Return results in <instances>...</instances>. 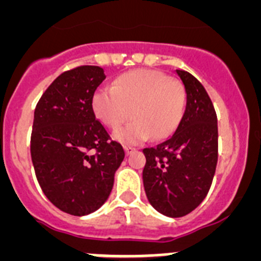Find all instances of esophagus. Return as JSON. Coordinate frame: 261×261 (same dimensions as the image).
Masks as SVG:
<instances>
[{
    "label": "esophagus",
    "mask_w": 261,
    "mask_h": 261,
    "mask_svg": "<svg viewBox=\"0 0 261 261\" xmlns=\"http://www.w3.org/2000/svg\"><path fill=\"white\" fill-rule=\"evenodd\" d=\"M124 150H125L126 155H129V154L135 153L136 149H133V147H130V146H124Z\"/></svg>",
    "instance_id": "34e87169"
}]
</instances>
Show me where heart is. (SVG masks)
<instances>
[{
	"label": "heart",
	"instance_id": "b5f03b06",
	"mask_svg": "<svg viewBox=\"0 0 261 261\" xmlns=\"http://www.w3.org/2000/svg\"><path fill=\"white\" fill-rule=\"evenodd\" d=\"M96 119L111 129L119 128L130 117L135 121L116 130L115 140L128 145L150 138L168 137L184 114L186 94L179 82L153 69L126 71L114 81L111 89H99L91 100Z\"/></svg>",
	"mask_w": 261,
	"mask_h": 261
}]
</instances>
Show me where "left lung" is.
<instances>
[{"label":"left lung","mask_w":261,"mask_h":261,"mask_svg":"<svg viewBox=\"0 0 261 261\" xmlns=\"http://www.w3.org/2000/svg\"><path fill=\"white\" fill-rule=\"evenodd\" d=\"M187 105L175 132L155 147H146L142 180L156 212L177 218L191 213L208 195L218 159V126L206 90L188 71L176 70Z\"/></svg>","instance_id":"obj_1"}]
</instances>
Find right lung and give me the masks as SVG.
<instances>
[{
    "label": "right lung",
    "mask_w": 261,
    "mask_h": 261,
    "mask_svg": "<svg viewBox=\"0 0 261 261\" xmlns=\"http://www.w3.org/2000/svg\"><path fill=\"white\" fill-rule=\"evenodd\" d=\"M105 78L99 66L62 73L41 95L34 114L31 158L36 177L47 199L71 216H87L107 201L125 156L91 106Z\"/></svg>",
    "instance_id": "obj_1"
}]
</instances>
